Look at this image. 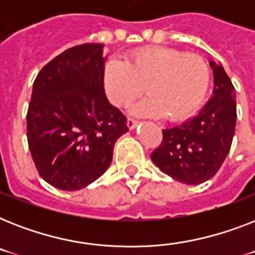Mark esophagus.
Returning <instances> with one entry per match:
<instances>
[{"mask_svg":"<svg viewBox=\"0 0 255 255\" xmlns=\"http://www.w3.org/2000/svg\"><path fill=\"white\" fill-rule=\"evenodd\" d=\"M137 124H139V122H137V120L132 119V118H128L127 119V126L129 129H135Z\"/></svg>","mask_w":255,"mask_h":255,"instance_id":"obj_1","label":"esophagus"}]
</instances>
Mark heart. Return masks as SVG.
<instances>
[{
    "label": "heart",
    "instance_id": "b5f03b06",
    "mask_svg": "<svg viewBox=\"0 0 255 255\" xmlns=\"http://www.w3.org/2000/svg\"><path fill=\"white\" fill-rule=\"evenodd\" d=\"M210 83L208 62L196 54L169 47L135 51L126 62L111 59L104 66L103 86L115 106H124L145 90L149 94L131 107L139 116L184 119L205 99Z\"/></svg>",
    "mask_w": 255,
    "mask_h": 255
}]
</instances>
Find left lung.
<instances>
[{
    "mask_svg": "<svg viewBox=\"0 0 255 255\" xmlns=\"http://www.w3.org/2000/svg\"><path fill=\"white\" fill-rule=\"evenodd\" d=\"M213 70V94L201 111L180 126L163 129V141L151 153L152 161L176 181L197 185L221 168L233 141L237 106L236 90L222 65Z\"/></svg>",
    "mask_w": 255,
    "mask_h": 255,
    "instance_id": "8db88e82",
    "label": "left lung"
}]
</instances>
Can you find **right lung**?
<instances>
[{
  "label": "right lung",
  "instance_id": "add662e5",
  "mask_svg": "<svg viewBox=\"0 0 255 255\" xmlns=\"http://www.w3.org/2000/svg\"><path fill=\"white\" fill-rule=\"evenodd\" d=\"M102 43L67 49L35 78L27 110V143L38 173L62 190H79L107 170L127 119L103 86Z\"/></svg>",
  "mask_w": 255,
  "mask_h": 255
}]
</instances>
